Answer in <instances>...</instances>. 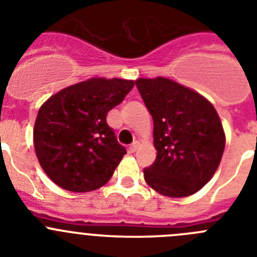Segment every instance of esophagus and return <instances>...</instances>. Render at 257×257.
I'll return each mask as SVG.
<instances>
[{
	"instance_id": "1",
	"label": "esophagus",
	"mask_w": 257,
	"mask_h": 257,
	"mask_svg": "<svg viewBox=\"0 0 257 257\" xmlns=\"http://www.w3.org/2000/svg\"><path fill=\"white\" fill-rule=\"evenodd\" d=\"M138 148H139V142H134L133 144L130 145L128 151H130V153H135V152L138 151Z\"/></svg>"
}]
</instances>
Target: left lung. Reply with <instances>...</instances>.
<instances>
[{
    "label": "left lung",
    "mask_w": 257,
    "mask_h": 257,
    "mask_svg": "<svg viewBox=\"0 0 257 257\" xmlns=\"http://www.w3.org/2000/svg\"><path fill=\"white\" fill-rule=\"evenodd\" d=\"M135 83L154 123L157 157L144 169L145 181L166 197L192 196L211 180L225 148L216 109L171 79L139 78Z\"/></svg>",
    "instance_id": "1"
}]
</instances>
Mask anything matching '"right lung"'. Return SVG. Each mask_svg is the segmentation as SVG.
Masks as SVG:
<instances>
[{"mask_svg": "<svg viewBox=\"0 0 257 257\" xmlns=\"http://www.w3.org/2000/svg\"><path fill=\"white\" fill-rule=\"evenodd\" d=\"M133 87L128 79L91 78L63 88L42 104L33 130L35 151L56 185L91 192L112 178L126 148L106 123V114Z\"/></svg>", "mask_w": 257, "mask_h": 257, "instance_id": "1", "label": "right lung"}]
</instances>
